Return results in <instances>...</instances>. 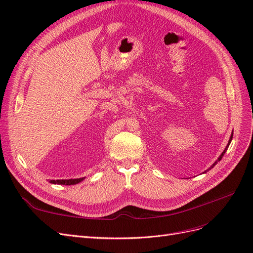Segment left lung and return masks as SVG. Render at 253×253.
<instances>
[{"mask_svg":"<svg viewBox=\"0 0 253 253\" xmlns=\"http://www.w3.org/2000/svg\"><path fill=\"white\" fill-rule=\"evenodd\" d=\"M232 137H233V133H232V134H231V137H230V139H229V142H228V145H227V147H226V149H225V150H224V152H223V153H221V154H220V156H219V157H218V159H217V160H216V162H215V163H214V164H213V165H212V166H211V167H210V168H209V169H208V170H211V168H213V167H214V166H215V165H216V164H217V162H218V160H220V159H221V158H223V156H224V154H225V153H226V151H227V149H228V147H229V144H230V142H231V140H232ZM208 170H207V171H208Z\"/></svg>","mask_w":253,"mask_h":253,"instance_id":"obj_1","label":"left lung"}]
</instances>
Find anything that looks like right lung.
<instances>
[{
  "label": "right lung",
  "mask_w": 253,
  "mask_h": 253,
  "mask_svg": "<svg viewBox=\"0 0 253 253\" xmlns=\"http://www.w3.org/2000/svg\"><path fill=\"white\" fill-rule=\"evenodd\" d=\"M84 178H76V179H58V180H50V183H58V185H65V186H70V185H76L80 181H82Z\"/></svg>",
  "instance_id": "add662e5"
}]
</instances>
